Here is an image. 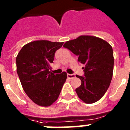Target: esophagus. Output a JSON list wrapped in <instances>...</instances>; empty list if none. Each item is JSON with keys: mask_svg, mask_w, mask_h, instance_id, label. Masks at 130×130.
Returning a JSON list of instances; mask_svg holds the SVG:
<instances>
[{"mask_svg": "<svg viewBox=\"0 0 130 130\" xmlns=\"http://www.w3.org/2000/svg\"><path fill=\"white\" fill-rule=\"evenodd\" d=\"M67 76L68 79H73V78H74L75 77V74H69V73H67Z\"/></svg>", "mask_w": 130, "mask_h": 130, "instance_id": "obj_1", "label": "esophagus"}]
</instances>
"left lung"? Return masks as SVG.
Listing matches in <instances>:
<instances>
[{
  "label": "left lung",
  "mask_w": 130,
  "mask_h": 130,
  "mask_svg": "<svg viewBox=\"0 0 130 130\" xmlns=\"http://www.w3.org/2000/svg\"><path fill=\"white\" fill-rule=\"evenodd\" d=\"M63 46L78 56L84 76L76 75L82 84L75 92L82 101L92 104L99 101L109 88L113 77V48L107 41L92 36H80Z\"/></svg>",
  "instance_id": "1"
}]
</instances>
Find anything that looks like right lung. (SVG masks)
<instances>
[{"mask_svg": "<svg viewBox=\"0 0 130 130\" xmlns=\"http://www.w3.org/2000/svg\"><path fill=\"white\" fill-rule=\"evenodd\" d=\"M63 42L36 40L24 45L16 57L17 72L23 90L36 105L49 107L57 101L67 79L63 71H50L55 52Z\"/></svg>", "mask_w": 130, "mask_h": 130, "instance_id": "1", "label": "right lung"}]
</instances>
